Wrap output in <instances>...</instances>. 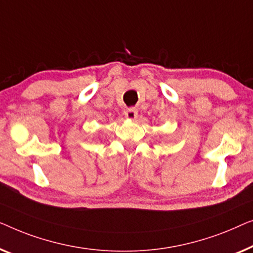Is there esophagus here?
Returning <instances> with one entry per match:
<instances>
[{
  "label": "esophagus",
  "mask_w": 253,
  "mask_h": 253,
  "mask_svg": "<svg viewBox=\"0 0 253 253\" xmlns=\"http://www.w3.org/2000/svg\"><path fill=\"white\" fill-rule=\"evenodd\" d=\"M125 117L128 119H135L137 117V109L136 108H128L125 110Z\"/></svg>",
  "instance_id": "34e87169"
}]
</instances>
